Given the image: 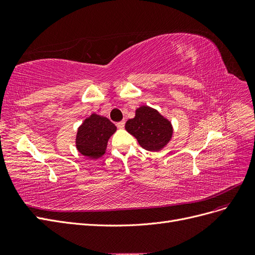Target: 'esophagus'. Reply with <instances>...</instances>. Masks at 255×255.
Here are the masks:
<instances>
[{
    "instance_id": "1",
    "label": "esophagus",
    "mask_w": 255,
    "mask_h": 255,
    "mask_svg": "<svg viewBox=\"0 0 255 255\" xmlns=\"http://www.w3.org/2000/svg\"><path fill=\"white\" fill-rule=\"evenodd\" d=\"M125 126H126V122H125V121H120V122L117 123V127H118V128H120V129L125 128Z\"/></svg>"
}]
</instances>
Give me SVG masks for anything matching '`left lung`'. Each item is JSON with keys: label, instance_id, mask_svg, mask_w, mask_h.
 Returning a JSON list of instances; mask_svg holds the SVG:
<instances>
[{"label": "left lung", "instance_id": "obj_1", "mask_svg": "<svg viewBox=\"0 0 255 255\" xmlns=\"http://www.w3.org/2000/svg\"><path fill=\"white\" fill-rule=\"evenodd\" d=\"M126 129L136 138L141 148L151 152L163 150L173 134L171 122L148 105L136 109L135 117L127 121Z\"/></svg>", "mask_w": 255, "mask_h": 255}]
</instances>
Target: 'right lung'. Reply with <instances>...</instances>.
<instances>
[{"label": "right lung", "instance_id": "1", "mask_svg": "<svg viewBox=\"0 0 255 255\" xmlns=\"http://www.w3.org/2000/svg\"><path fill=\"white\" fill-rule=\"evenodd\" d=\"M117 130L113 122L104 116L91 114L79 127L75 137V146L82 155L91 159L102 157L111 136Z\"/></svg>", "mask_w": 255, "mask_h": 255}]
</instances>
